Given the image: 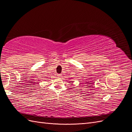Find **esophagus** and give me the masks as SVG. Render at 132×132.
<instances>
[{
	"mask_svg": "<svg viewBox=\"0 0 132 132\" xmlns=\"http://www.w3.org/2000/svg\"><path fill=\"white\" fill-rule=\"evenodd\" d=\"M57 77H62V75L59 74V75H57Z\"/></svg>",
	"mask_w": 132,
	"mask_h": 132,
	"instance_id": "1",
	"label": "esophagus"
}]
</instances>
